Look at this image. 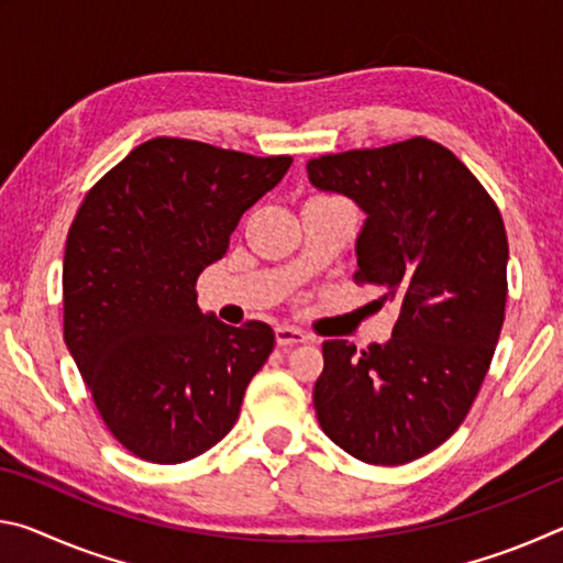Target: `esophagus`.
<instances>
[{
    "instance_id": "esophagus-1",
    "label": "esophagus",
    "mask_w": 563,
    "mask_h": 563,
    "mask_svg": "<svg viewBox=\"0 0 563 563\" xmlns=\"http://www.w3.org/2000/svg\"><path fill=\"white\" fill-rule=\"evenodd\" d=\"M275 340H278L280 347H295V345H302V342H308L310 338L298 328L280 325V328H275Z\"/></svg>"
}]
</instances>
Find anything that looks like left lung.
Returning <instances> with one entry per match:
<instances>
[{
	"label": "left lung",
	"mask_w": 563,
	"mask_h": 563,
	"mask_svg": "<svg viewBox=\"0 0 563 563\" xmlns=\"http://www.w3.org/2000/svg\"><path fill=\"white\" fill-rule=\"evenodd\" d=\"M308 178L365 213L355 280L383 285L399 308L387 342H322L318 422L360 462L419 460L464 422L497 347L509 263L499 208L422 136L312 158Z\"/></svg>",
	"instance_id": "8db88e82"
}]
</instances>
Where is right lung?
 Segmentation results:
<instances>
[{"instance_id":"1","label":"right lung","mask_w":563,"mask_h":563,"mask_svg":"<svg viewBox=\"0 0 563 563\" xmlns=\"http://www.w3.org/2000/svg\"><path fill=\"white\" fill-rule=\"evenodd\" d=\"M290 164L158 136L84 198L64 251V342L111 434L141 460L178 464L221 442L273 352L265 322L203 316L196 280Z\"/></svg>"}]
</instances>
